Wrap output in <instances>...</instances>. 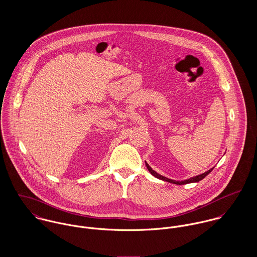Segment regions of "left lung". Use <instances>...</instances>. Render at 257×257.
<instances>
[{
  "label": "left lung",
  "instance_id": "obj_1",
  "mask_svg": "<svg viewBox=\"0 0 257 257\" xmlns=\"http://www.w3.org/2000/svg\"><path fill=\"white\" fill-rule=\"evenodd\" d=\"M146 165H147V169H148V171L154 176V177H156V178H158V179H160V180H163V181H166V182H169V183H173V184H177V185H184V184H188V183H194V182H199V181H201L202 179H204L212 170H213V168L212 169H210L209 171H207V172H205V173H203V174H200V175H198V176H195V177H192V178H190V179H188V180H184V181H175V180H171V179H168V178H166V177H163V176H161V175H159V174H157L154 170H152V168L146 163Z\"/></svg>",
  "mask_w": 257,
  "mask_h": 257
}]
</instances>
